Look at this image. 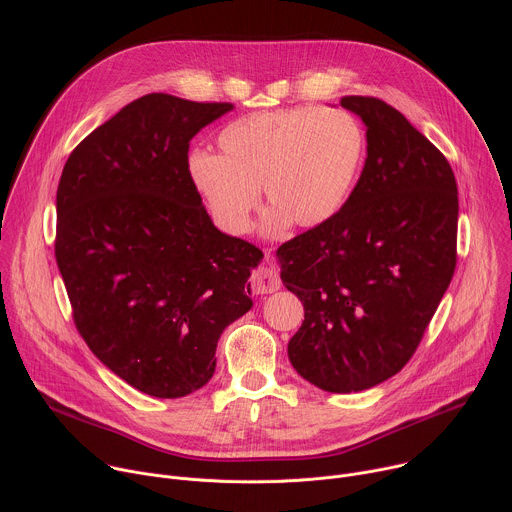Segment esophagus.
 I'll return each mask as SVG.
<instances>
[{"instance_id": "obj_1", "label": "esophagus", "mask_w": 512, "mask_h": 512, "mask_svg": "<svg viewBox=\"0 0 512 512\" xmlns=\"http://www.w3.org/2000/svg\"><path fill=\"white\" fill-rule=\"evenodd\" d=\"M281 285V279L277 275L275 269L271 267H261L257 269L253 275H251V291L255 296H267V294H273V291H277Z\"/></svg>"}]
</instances>
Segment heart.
<instances>
[{
  "instance_id": "heart-1",
  "label": "heart",
  "mask_w": 512,
  "mask_h": 512,
  "mask_svg": "<svg viewBox=\"0 0 512 512\" xmlns=\"http://www.w3.org/2000/svg\"><path fill=\"white\" fill-rule=\"evenodd\" d=\"M221 156L196 150L186 170L214 221L243 235L259 188L271 208L263 233L291 223L316 229L346 206L367 156V135L342 109L296 107L261 111L227 123L216 137Z\"/></svg>"
}]
</instances>
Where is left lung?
Returning a JSON list of instances; mask_svg holds the SVG:
<instances>
[{
	"label": "left lung",
	"mask_w": 512,
	"mask_h": 512,
	"mask_svg": "<svg viewBox=\"0 0 512 512\" xmlns=\"http://www.w3.org/2000/svg\"><path fill=\"white\" fill-rule=\"evenodd\" d=\"M340 105L367 127L362 174L330 223L277 249L283 285L304 304L287 344L300 377L356 393L397 375L456 269L458 186L448 160L375 97Z\"/></svg>",
	"instance_id": "1"
}]
</instances>
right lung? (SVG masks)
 Wrapping results in <instances>:
<instances>
[{
    "mask_svg": "<svg viewBox=\"0 0 512 512\" xmlns=\"http://www.w3.org/2000/svg\"><path fill=\"white\" fill-rule=\"evenodd\" d=\"M229 111L145 95L77 145L56 192L75 324L111 373L158 399L204 387L218 338L253 306L263 253L214 227L186 170L190 139Z\"/></svg>",
    "mask_w": 512,
    "mask_h": 512,
    "instance_id": "add662e5",
    "label": "right lung"
}]
</instances>
